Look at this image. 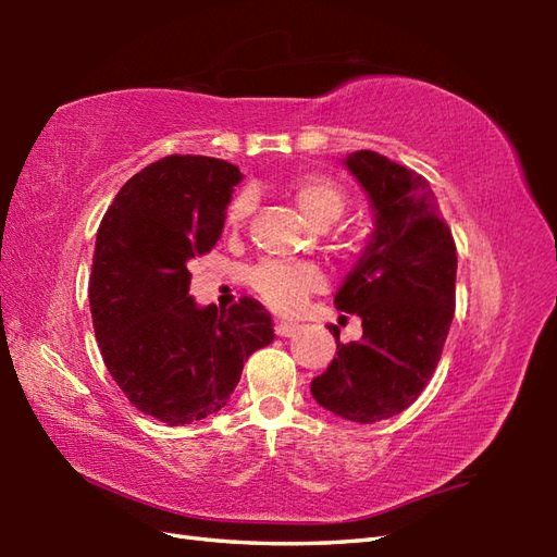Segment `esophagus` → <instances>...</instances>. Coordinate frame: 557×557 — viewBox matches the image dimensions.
Returning a JSON list of instances; mask_svg holds the SVG:
<instances>
[{
	"instance_id": "esophagus-1",
	"label": "esophagus",
	"mask_w": 557,
	"mask_h": 557,
	"mask_svg": "<svg viewBox=\"0 0 557 557\" xmlns=\"http://www.w3.org/2000/svg\"><path fill=\"white\" fill-rule=\"evenodd\" d=\"M297 330H299V323H289V321H277L275 323V333L280 337H292L294 333H297Z\"/></svg>"
}]
</instances>
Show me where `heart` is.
<instances>
[{
	"instance_id": "b5f03b06",
	"label": "heart",
	"mask_w": 557,
	"mask_h": 557,
	"mask_svg": "<svg viewBox=\"0 0 557 557\" xmlns=\"http://www.w3.org/2000/svg\"><path fill=\"white\" fill-rule=\"evenodd\" d=\"M289 194L294 203L313 222L315 227H330L337 222L349 206V196L337 180L323 172H304L289 182ZM253 196L239 194L227 212H224V224L230 230H239L242 224L251 218ZM248 287L253 289L256 297L270 306L277 313L299 311L304 301L313 292L327 287L325 272L313 263H292V260H263L248 272Z\"/></svg>"
}]
</instances>
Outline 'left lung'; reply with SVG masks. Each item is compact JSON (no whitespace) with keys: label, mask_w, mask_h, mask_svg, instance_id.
I'll return each instance as SVG.
<instances>
[{"label":"left lung","mask_w":557,"mask_h":557,"mask_svg":"<svg viewBox=\"0 0 557 557\" xmlns=\"http://www.w3.org/2000/svg\"><path fill=\"white\" fill-rule=\"evenodd\" d=\"M347 168L375 230L335 306L361 318L363 337L342 345L330 325L337 354L311 393L342 419L375 423L411 407L435 373L455 315L457 246L421 174L373 150L351 152Z\"/></svg>","instance_id":"1"}]
</instances>
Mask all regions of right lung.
Instances as JSON below:
<instances>
[{"instance_id": "add662e5", "label": "right lung", "mask_w": 557, "mask_h": 557, "mask_svg": "<svg viewBox=\"0 0 557 557\" xmlns=\"http://www.w3.org/2000/svg\"><path fill=\"white\" fill-rule=\"evenodd\" d=\"M239 180L232 162L168 156L134 174L100 222L88 299L102 361L138 411L168 425L220 411L248 357L275 339L251 297L224 313L188 297V263L218 244Z\"/></svg>"}]
</instances>
